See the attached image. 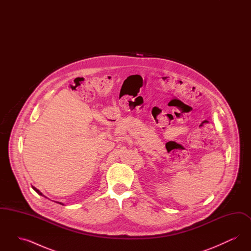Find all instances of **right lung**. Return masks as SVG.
<instances>
[{
    "mask_svg": "<svg viewBox=\"0 0 251 251\" xmlns=\"http://www.w3.org/2000/svg\"><path fill=\"white\" fill-rule=\"evenodd\" d=\"M32 187H33V189H34V190H35V191H36V193H37V194H38V195H40V196H43V197H45V196H44V195H43V194H42V193H41V192L39 191V190H38V189H36V187H34V186H32ZM45 198H46V197H45ZM60 204H62V205H64V204H63V203L60 202Z\"/></svg>",
    "mask_w": 251,
    "mask_h": 251,
    "instance_id": "1",
    "label": "right lung"
}]
</instances>
